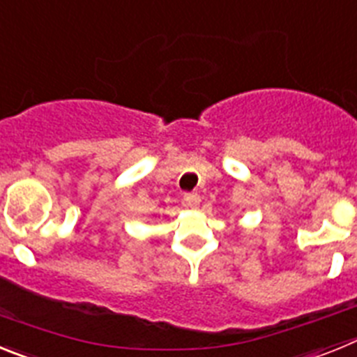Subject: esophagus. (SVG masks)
<instances>
[{
    "label": "esophagus",
    "instance_id": "34e87169",
    "mask_svg": "<svg viewBox=\"0 0 357 357\" xmlns=\"http://www.w3.org/2000/svg\"><path fill=\"white\" fill-rule=\"evenodd\" d=\"M184 204L191 209H197L200 206V195L198 193H185L184 195Z\"/></svg>",
    "mask_w": 357,
    "mask_h": 357
}]
</instances>
